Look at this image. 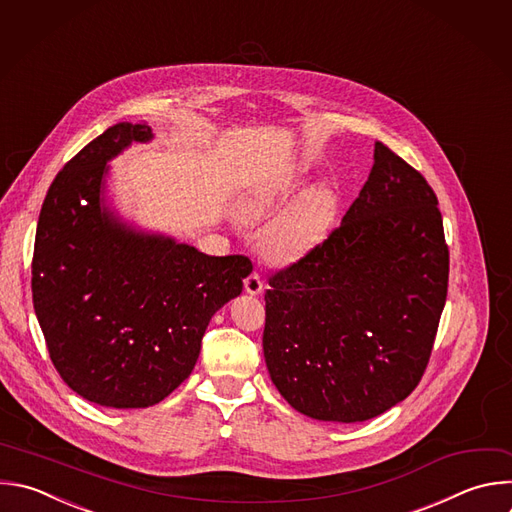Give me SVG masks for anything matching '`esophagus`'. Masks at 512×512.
Returning a JSON list of instances; mask_svg holds the SVG:
<instances>
[{
    "instance_id": "obj_1",
    "label": "esophagus",
    "mask_w": 512,
    "mask_h": 512,
    "mask_svg": "<svg viewBox=\"0 0 512 512\" xmlns=\"http://www.w3.org/2000/svg\"><path fill=\"white\" fill-rule=\"evenodd\" d=\"M263 289H265V283H263V279H261V275H259L257 271H253V273H249V275L245 277V291H247V293L259 295Z\"/></svg>"
}]
</instances>
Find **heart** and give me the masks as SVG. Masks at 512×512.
Masks as SVG:
<instances>
[{"instance_id": "1", "label": "heart", "mask_w": 512, "mask_h": 512, "mask_svg": "<svg viewBox=\"0 0 512 512\" xmlns=\"http://www.w3.org/2000/svg\"><path fill=\"white\" fill-rule=\"evenodd\" d=\"M271 205V199H253L247 205L251 217H257ZM333 193L317 187L303 195V199L285 215L267 235L265 249L273 259H291L299 255L329 223L333 213Z\"/></svg>"}]
</instances>
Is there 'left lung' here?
Instances as JSON below:
<instances>
[{"label": "left lung", "mask_w": 512, "mask_h": 512, "mask_svg": "<svg viewBox=\"0 0 512 512\" xmlns=\"http://www.w3.org/2000/svg\"><path fill=\"white\" fill-rule=\"evenodd\" d=\"M428 181L386 144L323 241L269 277L263 354L279 394L325 422H364L420 384L448 291Z\"/></svg>", "instance_id": "left-lung-1"}]
</instances>
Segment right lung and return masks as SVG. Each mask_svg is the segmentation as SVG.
Listing matches in <instances>:
<instances>
[{"label":"right lung","instance_id":"1","mask_svg":"<svg viewBox=\"0 0 512 512\" xmlns=\"http://www.w3.org/2000/svg\"><path fill=\"white\" fill-rule=\"evenodd\" d=\"M150 136L146 122H118L70 158L34 243L32 295L50 360L78 396L106 408H146L177 390L211 317L253 269L245 255L211 257L108 215L106 162Z\"/></svg>","mask_w":512,"mask_h":512}]
</instances>
